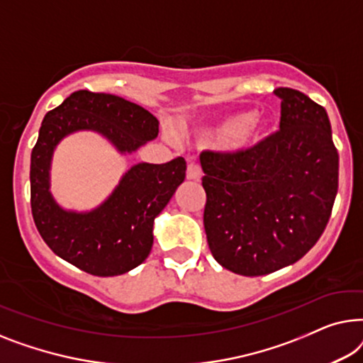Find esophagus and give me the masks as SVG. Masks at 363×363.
Instances as JSON below:
<instances>
[{
  "mask_svg": "<svg viewBox=\"0 0 363 363\" xmlns=\"http://www.w3.org/2000/svg\"><path fill=\"white\" fill-rule=\"evenodd\" d=\"M201 177H202V167L196 164V162H191V164L187 166V179L201 181Z\"/></svg>",
  "mask_w": 363,
  "mask_h": 363,
  "instance_id": "1",
  "label": "esophagus"
}]
</instances>
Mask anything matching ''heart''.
I'll return each instance as SVG.
<instances>
[{"label": "heart", "mask_w": 363, "mask_h": 363, "mask_svg": "<svg viewBox=\"0 0 363 363\" xmlns=\"http://www.w3.org/2000/svg\"><path fill=\"white\" fill-rule=\"evenodd\" d=\"M267 133V121L253 110H238L196 131L202 146H220L232 151L247 150Z\"/></svg>", "instance_id": "b5f03b06"}]
</instances>
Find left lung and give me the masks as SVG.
Segmentation results:
<instances>
[{"label": "left lung", "mask_w": 363, "mask_h": 363, "mask_svg": "<svg viewBox=\"0 0 363 363\" xmlns=\"http://www.w3.org/2000/svg\"><path fill=\"white\" fill-rule=\"evenodd\" d=\"M279 130L237 152L203 151V228L213 258L243 277L288 267L314 247L339 187L328 111L279 86Z\"/></svg>", "instance_id": "1"}]
</instances>
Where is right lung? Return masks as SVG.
<instances>
[{
    "label": "right lung",
    "instance_id": "obj_1",
    "mask_svg": "<svg viewBox=\"0 0 363 363\" xmlns=\"http://www.w3.org/2000/svg\"><path fill=\"white\" fill-rule=\"evenodd\" d=\"M91 130L120 152L155 140L160 121L121 96L79 90L44 116L30 152V211L40 237L65 262L95 277H118L147 258L152 223L186 177V161L135 164L111 196L90 212L64 211L49 192V169L59 141Z\"/></svg>",
    "mask_w": 363,
    "mask_h": 363
}]
</instances>
